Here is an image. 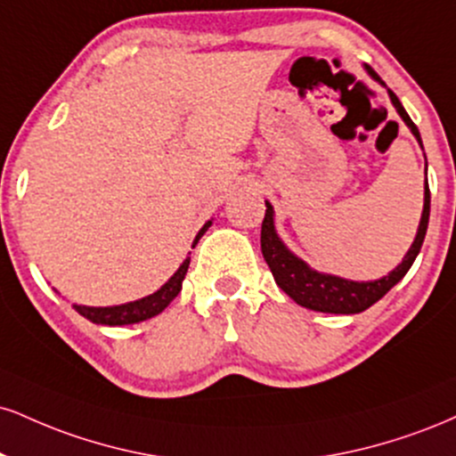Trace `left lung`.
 I'll return each mask as SVG.
<instances>
[{"mask_svg":"<svg viewBox=\"0 0 456 456\" xmlns=\"http://www.w3.org/2000/svg\"><path fill=\"white\" fill-rule=\"evenodd\" d=\"M388 95H391V102L393 106L397 108L399 117L403 118V123L412 129L416 140L420 142L419 129H416L412 118H410L408 112L403 110L402 102L397 100V95H395L393 91H388ZM265 206V218H263L261 223V252L263 256H265L267 265H270L273 278H276L278 287H281L290 299H295L299 305H304V308L316 312H331V314H356V312H363L370 308V305H374L378 299L385 297L388 290L402 281L410 267H412L416 255H419L420 246L425 242L427 224H429L431 193L429 183H425V208H422L419 233H416L412 248H410L408 255L403 256L402 265H397L388 276L374 282H353L338 276H329V273H318L314 270H310L304 261L297 259V256L281 242V238L276 235V229H273L272 206Z\"/></svg>","mask_w":456,"mask_h":456,"instance_id":"8db88e82","label":"left lung"}]
</instances>
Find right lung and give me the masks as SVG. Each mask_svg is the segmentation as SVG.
I'll return each instance as SVG.
<instances>
[{
  "mask_svg": "<svg viewBox=\"0 0 456 456\" xmlns=\"http://www.w3.org/2000/svg\"><path fill=\"white\" fill-rule=\"evenodd\" d=\"M210 224L212 223L208 221L204 227H201V232L197 233L193 248H195V244L200 242L201 235L208 232V227H210ZM189 263H191V256H186L183 265L178 267V272H175L174 276L157 290V293L148 295V297L140 299V301H131V304H125V305H112V308H89V305H74V308L78 314L89 318L91 322H97V325H112L114 327V325H131V322L146 321V318L157 316L159 312L166 310L169 305V301H172L175 295L180 293V289H183V281L186 276V270H189Z\"/></svg>",
  "mask_w": 456,
  "mask_h": 456,
  "instance_id": "right-lung-1",
  "label": "right lung"
}]
</instances>
